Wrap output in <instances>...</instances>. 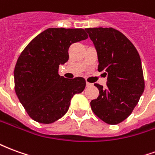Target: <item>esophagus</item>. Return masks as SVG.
<instances>
[{"label":"esophagus","mask_w":155,"mask_h":155,"mask_svg":"<svg viewBox=\"0 0 155 155\" xmlns=\"http://www.w3.org/2000/svg\"><path fill=\"white\" fill-rule=\"evenodd\" d=\"M86 86L87 87H91V86H92V84L90 83V82H86Z\"/></svg>","instance_id":"1"}]
</instances>
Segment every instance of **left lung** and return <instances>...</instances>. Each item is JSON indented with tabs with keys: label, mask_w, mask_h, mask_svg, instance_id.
<instances>
[{
	"label": "left lung",
	"mask_w": 155,
	"mask_h": 155,
	"mask_svg": "<svg viewBox=\"0 0 155 155\" xmlns=\"http://www.w3.org/2000/svg\"><path fill=\"white\" fill-rule=\"evenodd\" d=\"M98 54V71L107 75L106 87L94 84L99 96L91 102L94 114L109 124L130 116L144 90L140 54L131 41L114 28H86Z\"/></svg>",
	"instance_id": "obj_1"
}]
</instances>
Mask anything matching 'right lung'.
Masks as SVG:
<instances>
[{"label": "right lung", "mask_w": 155, "mask_h": 155, "mask_svg": "<svg viewBox=\"0 0 155 155\" xmlns=\"http://www.w3.org/2000/svg\"><path fill=\"white\" fill-rule=\"evenodd\" d=\"M87 38L84 29L49 28L21 53L14 70L15 91L32 120L56 121L66 114L74 94L84 91V78L66 79L58 71L69 60L71 45Z\"/></svg>", "instance_id": "obj_1"}]
</instances>
